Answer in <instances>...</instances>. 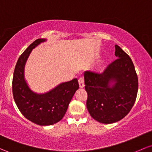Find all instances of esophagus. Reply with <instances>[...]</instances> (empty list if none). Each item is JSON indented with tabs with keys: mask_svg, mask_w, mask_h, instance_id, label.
<instances>
[{
	"mask_svg": "<svg viewBox=\"0 0 152 152\" xmlns=\"http://www.w3.org/2000/svg\"><path fill=\"white\" fill-rule=\"evenodd\" d=\"M79 84L80 88L84 87V78H82V77L79 78Z\"/></svg>",
	"mask_w": 152,
	"mask_h": 152,
	"instance_id": "esophagus-1",
	"label": "esophagus"
}]
</instances>
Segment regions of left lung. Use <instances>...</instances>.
Segmentation results:
<instances>
[{
	"instance_id": "1",
	"label": "left lung",
	"mask_w": 152,
	"mask_h": 152,
	"mask_svg": "<svg viewBox=\"0 0 152 152\" xmlns=\"http://www.w3.org/2000/svg\"><path fill=\"white\" fill-rule=\"evenodd\" d=\"M115 54L118 58L102 73H84L86 107L94 120L105 124L118 122L127 115L138 93V76L131 58L118 45Z\"/></svg>"
}]
</instances>
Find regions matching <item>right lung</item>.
<instances>
[{
    "instance_id": "obj_1",
    "label": "right lung",
    "mask_w": 152,
    "mask_h": 152,
    "mask_svg": "<svg viewBox=\"0 0 152 152\" xmlns=\"http://www.w3.org/2000/svg\"><path fill=\"white\" fill-rule=\"evenodd\" d=\"M44 41L45 39H36L20 56L15 66L12 91L16 105L26 119L39 126H50L63 118L79 86L77 79H74L44 94H35L30 90L24 80V65L31 50Z\"/></svg>"
}]
</instances>
